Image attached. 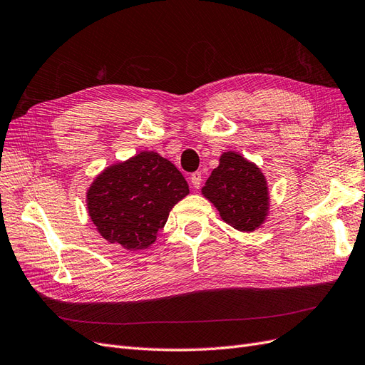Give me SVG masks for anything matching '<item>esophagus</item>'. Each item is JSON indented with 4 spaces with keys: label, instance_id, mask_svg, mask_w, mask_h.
Masks as SVG:
<instances>
[{
    "label": "esophagus",
    "instance_id": "34e87169",
    "mask_svg": "<svg viewBox=\"0 0 365 365\" xmlns=\"http://www.w3.org/2000/svg\"><path fill=\"white\" fill-rule=\"evenodd\" d=\"M202 180H203V175L200 171H195L191 174V185L194 187H200V185H202Z\"/></svg>",
    "mask_w": 365,
    "mask_h": 365
}]
</instances>
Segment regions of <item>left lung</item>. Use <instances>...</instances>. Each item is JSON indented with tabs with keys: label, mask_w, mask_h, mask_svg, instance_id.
Instances as JSON below:
<instances>
[{
	"label": "left lung",
	"mask_w": 365,
	"mask_h": 365,
	"mask_svg": "<svg viewBox=\"0 0 365 365\" xmlns=\"http://www.w3.org/2000/svg\"><path fill=\"white\" fill-rule=\"evenodd\" d=\"M227 225L241 232L259 227L268 212V187L255 163L233 151L222 153L220 165L202 190Z\"/></svg>",
	"instance_id": "8db88e82"
}]
</instances>
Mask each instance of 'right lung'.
I'll return each mask as SVG.
<instances>
[{
	"instance_id": "1",
	"label": "right lung",
	"mask_w": 365,
	"mask_h": 365,
	"mask_svg": "<svg viewBox=\"0 0 365 365\" xmlns=\"http://www.w3.org/2000/svg\"><path fill=\"white\" fill-rule=\"evenodd\" d=\"M187 194L190 186L170 160L155 151H143L93 180L88 210L106 241L143 250L155 242L173 206Z\"/></svg>"
}]
</instances>
